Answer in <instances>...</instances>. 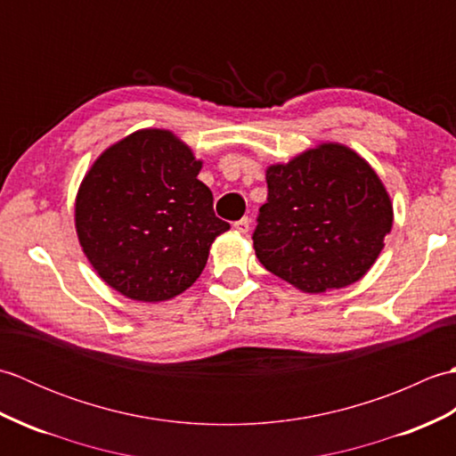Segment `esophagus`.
<instances>
[{
  "label": "esophagus",
  "mask_w": 456,
  "mask_h": 456,
  "mask_svg": "<svg viewBox=\"0 0 456 456\" xmlns=\"http://www.w3.org/2000/svg\"><path fill=\"white\" fill-rule=\"evenodd\" d=\"M233 227H235V231L237 233H248V229H250V219L248 217H243V219H239V221H235L233 223Z\"/></svg>",
  "instance_id": "1"
}]
</instances>
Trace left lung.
<instances>
[{"label":"left lung","instance_id":"obj_1","mask_svg":"<svg viewBox=\"0 0 456 456\" xmlns=\"http://www.w3.org/2000/svg\"><path fill=\"white\" fill-rule=\"evenodd\" d=\"M268 198L253 235L268 273L305 294L361 280L394 223L390 193L361 154L322 142L266 168Z\"/></svg>","mask_w":456,"mask_h":456}]
</instances>
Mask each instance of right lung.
Instances as JSON below:
<instances>
[{
  "label": "right lung",
  "mask_w": 456,
  "mask_h": 456,
  "mask_svg": "<svg viewBox=\"0 0 456 456\" xmlns=\"http://www.w3.org/2000/svg\"><path fill=\"white\" fill-rule=\"evenodd\" d=\"M201 160L168 129H141L105 149L76 193L80 247L95 273L134 302L176 297L200 278L229 223L198 180Z\"/></svg>",
  "instance_id": "obj_1"
}]
</instances>
